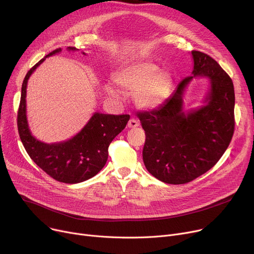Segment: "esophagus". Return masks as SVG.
Here are the masks:
<instances>
[{"mask_svg": "<svg viewBox=\"0 0 254 254\" xmlns=\"http://www.w3.org/2000/svg\"><path fill=\"white\" fill-rule=\"evenodd\" d=\"M129 128H136V127H138L139 126V123H138V121H136L135 119H130L129 120V122H128V125H127Z\"/></svg>", "mask_w": 254, "mask_h": 254, "instance_id": "34e87169", "label": "esophagus"}]
</instances>
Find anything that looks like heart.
Returning <instances> with one entry per match:
<instances>
[{
    "label": "heart",
    "mask_w": 254,
    "mask_h": 254,
    "mask_svg": "<svg viewBox=\"0 0 254 254\" xmlns=\"http://www.w3.org/2000/svg\"><path fill=\"white\" fill-rule=\"evenodd\" d=\"M113 80L121 91L133 93L135 106L145 111L158 109L164 105L170 97L174 85L171 72L160 69L158 64L149 60L134 61L123 65L114 73ZM119 90L111 83L104 87L106 94L111 97L120 96Z\"/></svg>",
    "instance_id": "1"
}]
</instances>
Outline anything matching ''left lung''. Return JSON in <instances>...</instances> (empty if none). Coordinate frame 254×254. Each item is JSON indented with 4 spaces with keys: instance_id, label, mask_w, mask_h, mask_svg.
I'll return each mask as SVG.
<instances>
[{
    "instance_id": "left-lung-1",
    "label": "left lung",
    "mask_w": 254,
    "mask_h": 254,
    "mask_svg": "<svg viewBox=\"0 0 254 254\" xmlns=\"http://www.w3.org/2000/svg\"><path fill=\"white\" fill-rule=\"evenodd\" d=\"M191 57V76L160 108L137 114L146 136L144 166L168 184L188 183L211 169L228 148L235 127L231 78L208 55L193 51ZM197 77L208 80V91L201 106L186 111L184 94Z\"/></svg>"
}]
</instances>
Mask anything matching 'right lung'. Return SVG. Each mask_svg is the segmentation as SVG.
<instances>
[{"label": "right lung", "mask_w": 254, "mask_h": 254, "mask_svg": "<svg viewBox=\"0 0 254 254\" xmlns=\"http://www.w3.org/2000/svg\"><path fill=\"white\" fill-rule=\"evenodd\" d=\"M67 50L69 52L78 51L73 47H69ZM61 52L62 49H57L50 53L27 72L21 88L17 125L19 136L31 160L55 180L76 184L92 178L104 168L108 160L110 143L126 127L130 116L95 112L85 126L67 140L46 143L36 139L27 121V82L31 74L48 57Z\"/></svg>", "instance_id": "1"}]
</instances>
